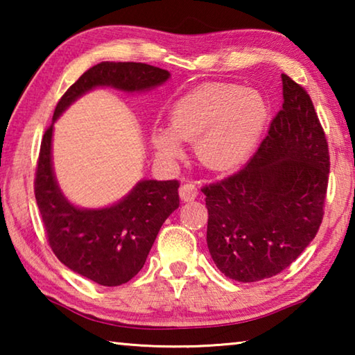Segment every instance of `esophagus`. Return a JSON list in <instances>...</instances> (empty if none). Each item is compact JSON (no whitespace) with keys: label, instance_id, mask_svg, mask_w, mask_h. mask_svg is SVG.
Listing matches in <instances>:
<instances>
[{"label":"esophagus","instance_id":"obj_1","mask_svg":"<svg viewBox=\"0 0 355 355\" xmlns=\"http://www.w3.org/2000/svg\"><path fill=\"white\" fill-rule=\"evenodd\" d=\"M197 194H199V189H197V186L194 183H184L182 184V188H180V197H182L183 202L194 200Z\"/></svg>","mask_w":355,"mask_h":355}]
</instances>
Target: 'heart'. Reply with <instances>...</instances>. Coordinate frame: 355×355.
<instances>
[{
  "mask_svg": "<svg viewBox=\"0 0 355 355\" xmlns=\"http://www.w3.org/2000/svg\"><path fill=\"white\" fill-rule=\"evenodd\" d=\"M271 119L263 95L232 83H208L182 95L169 110V127L155 125L152 144L164 158L182 155L194 141L203 166L227 171L244 163L258 147Z\"/></svg>",
  "mask_w": 355,
  "mask_h": 355,
  "instance_id": "b5f03b06",
  "label": "heart"
}]
</instances>
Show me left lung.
Masks as SVG:
<instances>
[{"instance_id":"left-lung-1","label":"left lung","mask_w":355,"mask_h":355,"mask_svg":"<svg viewBox=\"0 0 355 355\" xmlns=\"http://www.w3.org/2000/svg\"><path fill=\"white\" fill-rule=\"evenodd\" d=\"M284 105L258 152L235 175L203 186L209 255L249 284L286 269L322 220L329 148L310 95L282 75Z\"/></svg>"}]
</instances>
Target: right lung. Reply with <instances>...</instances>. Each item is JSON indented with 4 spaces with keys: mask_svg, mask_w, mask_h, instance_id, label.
Here are the masks:
<instances>
[{
    "mask_svg": "<svg viewBox=\"0 0 355 355\" xmlns=\"http://www.w3.org/2000/svg\"><path fill=\"white\" fill-rule=\"evenodd\" d=\"M169 78L167 70L142 62L94 65L59 100L42 139L34 192L48 241L59 261L98 285L119 286L141 271L161 225L180 205V184L177 180H141L112 205L78 207L64 196L53 169L55 122L71 103L97 87L139 94Z\"/></svg>",
    "mask_w": 355,
    "mask_h": 355,
    "instance_id": "1",
    "label": "right lung"
}]
</instances>
